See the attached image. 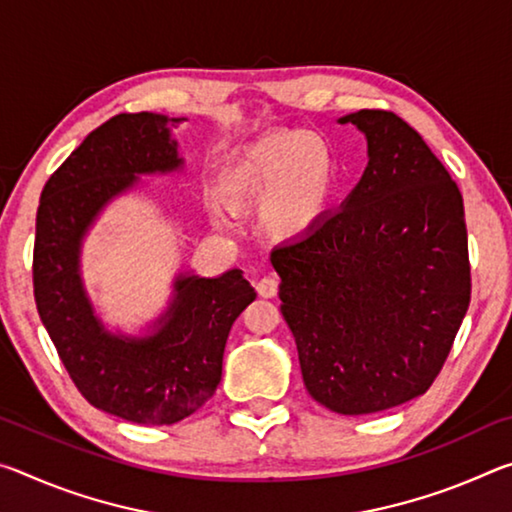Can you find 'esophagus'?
<instances>
[{"instance_id":"esophagus-1","label":"esophagus","mask_w":512,"mask_h":512,"mask_svg":"<svg viewBox=\"0 0 512 512\" xmlns=\"http://www.w3.org/2000/svg\"><path fill=\"white\" fill-rule=\"evenodd\" d=\"M257 293L262 298H275L277 296V289H280V277L277 275H264L262 280L257 282Z\"/></svg>"}]
</instances>
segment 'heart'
<instances>
[{"mask_svg":"<svg viewBox=\"0 0 512 512\" xmlns=\"http://www.w3.org/2000/svg\"><path fill=\"white\" fill-rule=\"evenodd\" d=\"M230 210L262 205L268 232L280 239L307 235L329 210L336 164L329 146L309 131H275L232 155L214 180Z\"/></svg>","mask_w":512,"mask_h":512,"instance_id":"b5f03b06","label":"heart"}]
</instances>
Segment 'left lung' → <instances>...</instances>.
<instances>
[{"mask_svg":"<svg viewBox=\"0 0 512 512\" xmlns=\"http://www.w3.org/2000/svg\"><path fill=\"white\" fill-rule=\"evenodd\" d=\"M368 167L339 210L273 250L309 395L341 415L429 391L470 307L463 196L418 131L391 110L339 119Z\"/></svg>","mask_w":512,"mask_h":512,"instance_id":"8db88e82","label":"left lung"}]
</instances>
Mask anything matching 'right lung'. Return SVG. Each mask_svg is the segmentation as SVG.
<instances>
[{"label": "right lung", "mask_w": 512, "mask_h": 512, "mask_svg": "<svg viewBox=\"0 0 512 512\" xmlns=\"http://www.w3.org/2000/svg\"><path fill=\"white\" fill-rule=\"evenodd\" d=\"M178 121L137 112L94 128L42 189L33 244V296L69 379L97 409L155 427L185 420L214 395L230 327L257 296L239 268L180 275L176 300L146 339L110 334L92 314L79 275L85 230L137 176L183 164L169 133Z\"/></svg>", "instance_id": "add662e5"}]
</instances>
